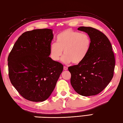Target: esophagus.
<instances>
[{
	"mask_svg": "<svg viewBox=\"0 0 123 123\" xmlns=\"http://www.w3.org/2000/svg\"><path fill=\"white\" fill-rule=\"evenodd\" d=\"M68 67H66V66H64V69L65 71H66V70H68Z\"/></svg>",
	"mask_w": 123,
	"mask_h": 123,
	"instance_id": "obj_1",
	"label": "esophagus"
}]
</instances>
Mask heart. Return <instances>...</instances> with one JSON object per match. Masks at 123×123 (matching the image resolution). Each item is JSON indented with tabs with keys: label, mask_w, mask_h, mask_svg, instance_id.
Returning <instances> with one entry per match:
<instances>
[{
	"label": "heart",
	"mask_w": 123,
	"mask_h": 123,
	"mask_svg": "<svg viewBox=\"0 0 123 123\" xmlns=\"http://www.w3.org/2000/svg\"><path fill=\"white\" fill-rule=\"evenodd\" d=\"M91 39L87 34L67 29L60 33L56 37V43L50 46L51 58L55 62L61 59L64 64H79L86 57L91 47Z\"/></svg>",
	"instance_id": "1"
}]
</instances>
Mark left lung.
I'll list each match as a JSON object with an SVG mask.
<instances>
[{
  "instance_id": "obj_1",
  "label": "left lung",
  "mask_w": 123,
  "mask_h": 123,
  "mask_svg": "<svg viewBox=\"0 0 123 123\" xmlns=\"http://www.w3.org/2000/svg\"><path fill=\"white\" fill-rule=\"evenodd\" d=\"M78 29L87 33L92 43L85 59L68 68L71 74V83L81 95H95L112 80L115 66L114 54L110 42L101 31L89 27H80Z\"/></svg>"
}]
</instances>
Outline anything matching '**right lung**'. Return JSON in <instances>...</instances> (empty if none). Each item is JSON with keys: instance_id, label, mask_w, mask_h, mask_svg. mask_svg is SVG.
<instances>
[{"instance_id": "obj_1", "label": "right lung", "mask_w": 123, "mask_h": 123, "mask_svg": "<svg viewBox=\"0 0 123 123\" xmlns=\"http://www.w3.org/2000/svg\"><path fill=\"white\" fill-rule=\"evenodd\" d=\"M54 38L50 29H34L23 33L8 57L11 82L27 100L43 102L54 90L63 65L51 58Z\"/></svg>"}]
</instances>
